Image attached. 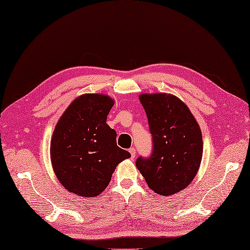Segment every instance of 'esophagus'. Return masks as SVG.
Wrapping results in <instances>:
<instances>
[{"label": "esophagus", "mask_w": 250, "mask_h": 250, "mask_svg": "<svg viewBox=\"0 0 250 250\" xmlns=\"http://www.w3.org/2000/svg\"><path fill=\"white\" fill-rule=\"evenodd\" d=\"M129 153H130L132 159H134V157L136 156V149H135V147H130V149H129Z\"/></svg>", "instance_id": "1"}]
</instances>
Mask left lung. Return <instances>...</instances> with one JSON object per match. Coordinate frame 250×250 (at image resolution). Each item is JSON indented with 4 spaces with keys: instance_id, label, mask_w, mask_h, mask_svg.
Returning <instances> with one entry per match:
<instances>
[{
    "instance_id": "left-lung-1",
    "label": "left lung",
    "mask_w": 250,
    "mask_h": 250,
    "mask_svg": "<svg viewBox=\"0 0 250 250\" xmlns=\"http://www.w3.org/2000/svg\"><path fill=\"white\" fill-rule=\"evenodd\" d=\"M139 99L149 121L153 151L146 159L138 157L136 166L157 194H176L190 185L200 168L201 128L187 104L174 95L142 94Z\"/></svg>"
}]
</instances>
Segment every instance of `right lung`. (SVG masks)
Segmentation results:
<instances>
[{"label":"right lung","instance_id":"obj_1","mask_svg":"<svg viewBox=\"0 0 250 250\" xmlns=\"http://www.w3.org/2000/svg\"><path fill=\"white\" fill-rule=\"evenodd\" d=\"M114 100L85 94L61 115L50 142L55 175L69 192L94 197L104 192L112 174L130 153L116 145V131L106 124Z\"/></svg>","mask_w":250,"mask_h":250}]
</instances>
